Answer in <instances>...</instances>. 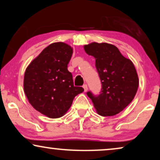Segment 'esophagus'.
Segmentation results:
<instances>
[{
  "instance_id": "obj_1",
  "label": "esophagus",
  "mask_w": 160,
  "mask_h": 160,
  "mask_svg": "<svg viewBox=\"0 0 160 160\" xmlns=\"http://www.w3.org/2000/svg\"><path fill=\"white\" fill-rule=\"evenodd\" d=\"M83 88H84V92H87V89H88V87H87V84L83 85Z\"/></svg>"
}]
</instances>
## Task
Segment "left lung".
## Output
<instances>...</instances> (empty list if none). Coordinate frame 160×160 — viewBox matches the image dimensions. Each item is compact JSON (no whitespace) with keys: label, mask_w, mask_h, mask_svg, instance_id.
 I'll return each instance as SVG.
<instances>
[{"label":"left lung","mask_w":160,"mask_h":160,"mask_svg":"<svg viewBox=\"0 0 160 160\" xmlns=\"http://www.w3.org/2000/svg\"><path fill=\"white\" fill-rule=\"evenodd\" d=\"M84 48L87 54L95 58L102 84L99 95L89 91L87 96L98 114L102 117L117 114L132 102L137 92L139 82L134 65L114 45L94 42Z\"/></svg>","instance_id":"8db88e82"}]
</instances>
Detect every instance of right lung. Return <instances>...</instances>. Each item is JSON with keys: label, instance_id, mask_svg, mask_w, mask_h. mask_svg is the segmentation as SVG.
Segmentation results:
<instances>
[{"label": "right lung", "instance_id": "1", "mask_svg": "<svg viewBox=\"0 0 160 160\" xmlns=\"http://www.w3.org/2000/svg\"><path fill=\"white\" fill-rule=\"evenodd\" d=\"M73 49L62 42L45 48L26 69L24 91L30 103L49 118L62 117L84 89L75 87L68 70Z\"/></svg>", "mask_w": 160, "mask_h": 160}]
</instances>
